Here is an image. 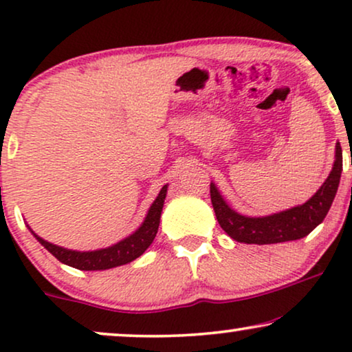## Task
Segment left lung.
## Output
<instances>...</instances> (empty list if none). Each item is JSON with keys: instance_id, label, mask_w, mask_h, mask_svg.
Returning <instances> with one entry per match:
<instances>
[{"instance_id": "obj_1", "label": "left lung", "mask_w": 352, "mask_h": 352, "mask_svg": "<svg viewBox=\"0 0 352 352\" xmlns=\"http://www.w3.org/2000/svg\"><path fill=\"white\" fill-rule=\"evenodd\" d=\"M341 171H343V152L340 142H336L333 168L320 189L306 204L259 218L243 216L230 208L214 182H211L210 195L216 219L224 232L240 243L269 245L302 239L312 232L329 213L338 190Z\"/></svg>"}]
</instances>
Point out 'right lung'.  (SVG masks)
Returning <instances> with one entry per match:
<instances>
[{
  "label": "right lung",
  "instance_id": "add662e5",
  "mask_svg": "<svg viewBox=\"0 0 352 352\" xmlns=\"http://www.w3.org/2000/svg\"><path fill=\"white\" fill-rule=\"evenodd\" d=\"M166 192L168 186H163L160 194L157 195V199L153 200L151 208H148L144 223L131 235H128L126 239L120 240V242L107 248L94 250V252H76V250H69L47 242V240L38 237L30 228L28 229L52 256H56L67 266L80 269V271H105V269L123 266V264L134 261L151 247L157 235L158 226H160V216L166 199Z\"/></svg>",
  "mask_w": 352,
  "mask_h": 352
}]
</instances>
